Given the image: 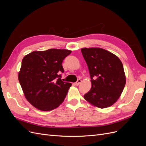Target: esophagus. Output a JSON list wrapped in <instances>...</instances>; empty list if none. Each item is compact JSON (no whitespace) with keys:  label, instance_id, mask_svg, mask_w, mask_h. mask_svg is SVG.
Masks as SVG:
<instances>
[{"label":"esophagus","instance_id":"34e87169","mask_svg":"<svg viewBox=\"0 0 146 146\" xmlns=\"http://www.w3.org/2000/svg\"><path fill=\"white\" fill-rule=\"evenodd\" d=\"M81 82H82V80H80V79H79V80H78L77 81V82L76 83V85L77 86H78V85H79V84H80Z\"/></svg>","mask_w":146,"mask_h":146}]
</instances>
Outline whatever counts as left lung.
<instances>
[{
  "instance_id": "8db88e82",
  "label": "left lung",
  "mask_w": 146,
  "mask_h": 146,
  "mask_svg": "<svg viewBox=\"0 0 146 146\" xmlns=\"http://www.w3.org/2000/svg\"><path fill=\"white\" fill-rule=\"evenodd\" d=\"M81 51L91 79V88L84 99L96 107H110L120 98L125 85L121 61L113 53L99 47L82 48Z\"/></svg>"
}]
</instances>
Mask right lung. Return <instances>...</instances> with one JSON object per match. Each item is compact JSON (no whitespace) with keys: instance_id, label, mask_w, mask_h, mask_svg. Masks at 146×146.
Listing matches in <instances>:
<instances>
[{"instance_id":"add662e5","label":"right lung","mask_w":146,"mask_h":146,"mask_svg":"<svg viewBox=\"0 0 146 146\" xmlns=\"http://www.w3.org/2000/svg\"><path fill=\"white\" fill-rule=\"evenodd\" d=\"M71 52L50 48L24 57L18 79L25 98L34 107L47 111L63 102L72 84L63 82L59 74L64 72L63 60Z\"/></svg>"}]
</instances>
